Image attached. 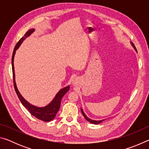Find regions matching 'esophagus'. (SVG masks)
Returning <instances> with one entry per match:
<instances>
[{"mask_svg":"<svg viewBox=\"0 0 149 149\" xmlns=\"http://www.w3.org/2000/svg\"><path fill=\"white\" fill-rule=\"evenodd\" d=\"M75 81H74V82H73V83H74V84H75Z\"/></svg>","mask_w":149,"mask_h":149,"instance_id":"obj_1","label":"esophagus"}]
</instances>
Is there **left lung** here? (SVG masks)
I'll use <instances>...</instances> for the list:
<instances>
[{
    "mask_svg": "<svg viewBox=\"0 0 149 149\" xmlns=\"http://www.w3.org/2000/svg\"><path fill=\"white\" fill-rule=\"evenodd\" d=\"M81 111L82 114H83V115H84V116L85 117V119H86V120L88 121V122H89L90 123H93V124H99V123H101L102 122H103V121L104 120H99V121L92 120L89 119V118H87V117L86 116V115L85 114V113L84 112V111H83V110H82V109H81Z\"/></svg>",
    "mask_w": 149,
    "mask_h": 149,
    "instance_id": "8db88e82",
    "label": "left lung"
}]
</instances>
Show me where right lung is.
Wrapping results in <instances>:
<instances>
[{"mask_svg":"<svg viewBox=\"0 0 149 149\" xmlns=\"http://www.w3.org/2000/svg\"><path fill=\"white\" fill-rule=\"evenodd\" d=\"M34 31L33 29H29V31H27L26 34L24 35V37H22L21 39H19V41L17 42V44L15 46V48L13 51V54H12V74H13V81H14V86L16 93L19 99L21 102L22 103L25 107H26L27 110L31 113V114L35 118H37V119L41 120L44 122H50L54 119L56 116L57 112H58L60 107V103H61L62 98L64 97V95L70 89V87L68 86L64 88L60 91L57 93L56 97H55L53 100L50 103L49 105H47V107H45L43 108H38L36 107H34L31 104H30L29 102H27L26 100H25L22 96L20 95L18 90L17 89L16 81H15V74H14V54L16 53V50L17 49V48L19 47V45L24 40L26 37H28L29 35H31L33 32Z\"/></svg>","mask_w":149,"mask_h":149,"instance_id":"add662e5","label":"right lung"}]
</instances>
